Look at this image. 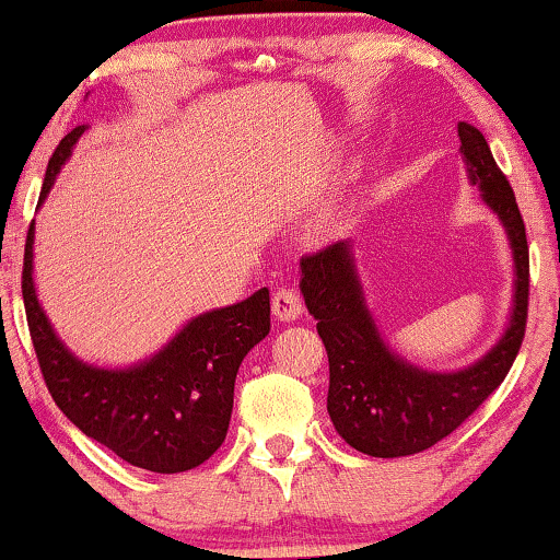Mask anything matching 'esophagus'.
<instances>
[{
  "mask_svg": "<svg viewBox=\"0 0 560 560\" xmlns=\"http://www.w3.org/2000/svg\"><path fill=\"white\" fill-rule=\"evenodd\" d=\"M272 313L278 320H298L303 316V298L295 290L280 288L272 295Z\"/></svg>",
  "mask_w": 560,
  "mask_h": 560,
  "instance_id": "esophagus-1",
  "label": "esophagus"
}]
</instances>
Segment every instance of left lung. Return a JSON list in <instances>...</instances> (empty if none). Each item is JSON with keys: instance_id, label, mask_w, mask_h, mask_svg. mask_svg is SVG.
Returning a JSON list of instances; mask_svg holds the SVG:
<instances>
[{"instance_id": "obj_1", "label": "left lung", "mask_w": 560, "mask_h": 560, "mask_svg": "<svg viewBox=\"0 0 560 560\" xmlns=\"http://www.w3.org/2000/svg\"><path fill=\"white\" fill-rule=\"evenodd\" d=\"M458 140L469 186L500 219L515 272L508 324L479 359L435 372L397 354L366 303L351 240L301 259L305 308L328 351V416L336 433L366 456H412L454 433L500 387L523 343L530 275L523 217L485 135L458 121Z\"/></svg>"}]
</instances>
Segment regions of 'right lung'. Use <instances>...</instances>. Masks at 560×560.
<instances>
[{"mask_svg": "<svg viewBox=\"0 0 560 560\" xmlns=\"http://www.w3.org/2000/svg\"><path fill=\"white\" fill-rule=\"evenodd\" d=\"M89 125L60 140L37 209ZM35 221L22 270L30 336L45 385L63 416L121 462L155 474L196 469L226 439L242 359L270 334V290L188 318L158 351L127 366L86 362L66 347L35 290Z\"/></svg>", "mask_w": 560, "mask_h": 560, "instance_id": "obj_1", "label": "right lung"}]
</instances>
